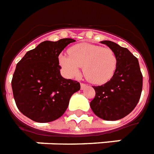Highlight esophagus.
<instances>
[{
  "label": "esophagus",
  "instance_id": "esophagus-1",
  "mask_svg": "<svg viewBox=\"0 0 154 154\" xmlns=\"http://www.w3.org/2000/svg\"><path fill=\"white\" fill-rule=\"evenodd\" d=\"M87 87V84L81 83V88H82V89H84V88H86V87Z\"/></svg>",
  "mask_w": 154,
  "mask_h": 154
}]
</instances>
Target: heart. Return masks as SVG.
Masks as SVG:
<instances>
[{
	"label": "heart",
	"instance_id": "heart-1",
	"mask_svg": "<svg viewBox=\"0 0 154 154\" xmlns=\"http://www.w3.org/2000/svg\"><path fill=\"white\" fill-rule=\"evenodd\" d=\"M59 63L69 77H76L83 67L86 79L93 84H104L116 72L117 57L112 49L82 43L69 49V55L61 54Z\"/></svg>",
	"mask_w": 154,
	"mask_h": 154
}]
</instances>
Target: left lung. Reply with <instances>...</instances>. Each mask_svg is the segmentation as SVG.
<instances>
[{
    "label": "left lung",
    "instance_id": "left-lung-1",
    "mask_svg": "<svg viewBox=\"0 0 154 154\" xmlns=\"http://www.w3.org/2000/svg\"><path fill=\"white\" fill-rule=\"evenodd\" d=\"M100 43L114 51L117 57V67L109 82L93 87L96 96L90 106L100 119L117 120L128 116L137 106L142 92L143 75L138 58L129 49L112 41Z\"/></svg>",
    "mask_w": 154,
    "mask_h": 154
}]
</instances>
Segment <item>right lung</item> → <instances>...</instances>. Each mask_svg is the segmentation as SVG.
<instances>
[{"mask_svg":"<svg viewBox=\"0 0 154 154\" xmlns=\"http://www.w3.org/2000/svg\"><path fill=\"white\" fill-rule=\"evenodd\" d=\"M75 42L62 38L44 41L28 51L19 62L11 81L13 96L19 110L35 122L54 121L67 110L72 94L80 90L77 81L61 76L58 56Z\"/></svg>","mask_w":154,"mask_h":154,"instance_id":"right-lung-1","label":"right lung"}]
</instances>
